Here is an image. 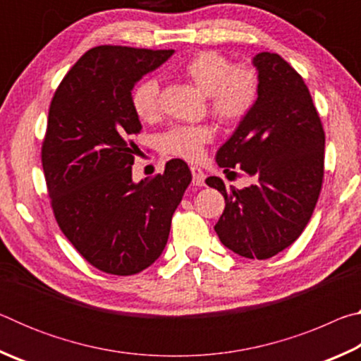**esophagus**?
I'll use <instances>...</instances> for the list:
<instances>
[{"instance_id":"34e87169","label":"esophagus","mask_w":361,"mask_h":361,"mask_svg":"<svg viewBox=\"0 0 361 361\" xmlns=\"http://www.w3.org/2000/svg\"><path fill=\"white\" fill-rule=\"evenodd\" d=\"M192 173V185L195 186H204L205 185V173L199 167H191Z\"/></svg>"}]
</instances>
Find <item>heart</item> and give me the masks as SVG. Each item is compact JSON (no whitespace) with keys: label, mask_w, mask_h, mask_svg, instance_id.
Returning a JSON list of instances; mask_svg holds the SVG:
<instances>
[{"label":"heart","mask_w":361,"mask_h":361,"mask_svg":"<svg viewBox=\"0 0 361 361\" xmlns=\"http://www.w3.org/2000/svg\"><path fill=\"white\" fill-rule=\"evenodd\" d=\"M183 75L209 95L213 113L223 121H235L252 108L256 97V75L247 66H231L218 52L202 51L183 65ZM132 108L140 119L151 121L159 108V82L148 78L132 92ZM212 138L207 126H175L161 137L164 152L195 161Z\"/></svg>","instance_id":"b5f03b06"}]
</instances>
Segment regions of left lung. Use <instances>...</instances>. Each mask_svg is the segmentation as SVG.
<instances>
[{"label":"left lung","instance_id":"8db88e82","mask_svg":"<svg viewBox=\"0 0 361 361\" xmlns=\"http://www.w3.org/2000/svg\"><path fill=\"white\" fill-rule=\"evenodd\" d=\"M258 99L216 151L218 167L240 169L253 185L226 188L209 176L224 197L215 231L226 248L250 259L272 258L307 226L323 180L325 132L302 78L279 56L259 52Z\"/></svg>","mask_w":361,"mask_h":361}]
</instances>
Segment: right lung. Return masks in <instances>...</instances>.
<instances>
[{
    "label": "right lung",
    "instance_id": "1",
    "mask_svg": "<svg viewBox=\"0 0 361 361\" xmlns=\"http://www.w3.org/2000/svg\"><path fill=\"white\" fill-rule=\"evenodd\" d=\"M124 46H99L78 60L49 108L42 170L60 229L94 267L133 276L167 245L172 215L191 183L181 159L162 175L132 180L142 122L132 90L173 56Z\"/></svg>",
    "mask_w": 361,
    "mask_h": 361
}]
</instances>
